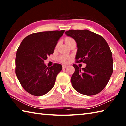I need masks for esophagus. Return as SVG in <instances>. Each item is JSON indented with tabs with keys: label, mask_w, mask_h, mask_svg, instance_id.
<instances>
[{
	"label": "esophagus",
	"mask_w": 126,
	"mask_h": 126,
	"mask_svg": "<svg viewBox=\"0 0 126 126\" xmlns=\"http://www.w3.org/2000/svg\"><path fill=\"white\" fill-rule=\"evenodd\" d=\"M67 67H68V66H67V65H62V67H63V69H64V68H67Z\"/></svg>",
	"instance_id": "esophagus-1"
}]
</instances>
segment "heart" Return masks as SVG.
<instances>
[{
  "label": "heart",
  "instance_id": "1",
  "mask_svg": "<svg viewBox=\"0 0 126 126\" xmlns=\"http://www.w3.org/2000/svg\"><path fill=\"white\" fill-rule=\"evenodd\" d=\"M73 41H74V40L71 37H66L65 39V42L67 45H68L70 43H71ZM57 47H58V44H57L56 46H55V48H57ZM70 58H71V57H70V56H69V55H61L58 57V60L62 63H67L68 62V61L69 60Z\"/></svg>",
  "mask_w": 126,
  "mask_h": 126
}]
</instances>
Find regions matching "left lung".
I'll return each mask as SVG.
<instances>
[{
  "instance_id": "8db88e82",
  "label": "left lung",
  "mask_w": 126,
  "mask_h": 126,
  "mask_svg": "<svg viewBox=\"0 0 126 126\" xmlns=\"http://www.w3.org/2000/svg\"><path fill=\"white\" fill-rule=\"evenodd\" d=\"M65 34L77 43L76 62L87 64L82 69L73 65L75 71L71 77L72 86L83 94H97L107 84L113 71L112 53L109 46L102 36L87 29H71Z\"/></svg>"
}]
</instances>
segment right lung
<instances>
[{
    "mask_svg": "<svg viewBox=\"0 0 126 126\" xmlns=\"http://www.w3.org/2000/svg\"><path fill=\"white\" fill-rule=\"evenodd\" d=\"M64 30L42 32L25 37L18 48L15 72L20 84L27 92L41 96L54 87L57 74L62 66L54 63L50 67L44 64L54 52Z\"/></svg>",
    "mask_w": 126,
    "mask_h": 126,
    "instance_id": "obj_1",
    "label": "right lung"
}]
</instances>
